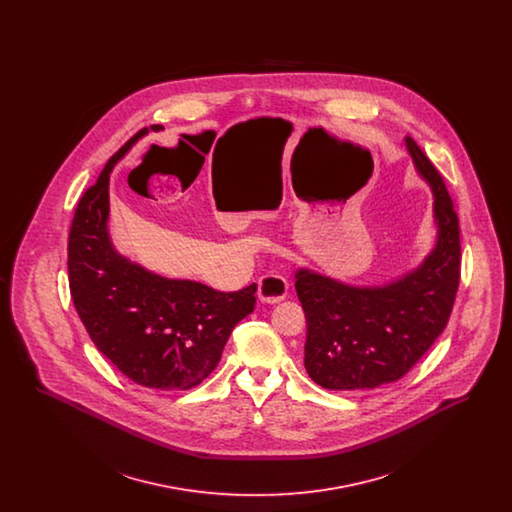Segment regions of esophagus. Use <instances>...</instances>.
Wrapping results in <instances>:
<instances>
[{"instance_id":"1","label":"esophagus","mask_w":512,"mask_h":512,"mask_svg":"<svg viewBox=\"0 0 512 512\" xmlns=\"http://www.w3.org/2000/svg\"><path fill=\"white\" fill-rule=\"evenodd\" d=\"M290 290V284L288 280L282 276V274H265L259 278V288H257V297L268 303V305H276L280 301L286 299Z\"/></svg>"}]
</instances>
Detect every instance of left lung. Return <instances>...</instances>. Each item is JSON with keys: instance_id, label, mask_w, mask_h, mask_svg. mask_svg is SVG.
<instances>
[{"instance_id": "8db88e82", "label": "left lung", "mask_w": 512, "mask_h": 512, "mask_svg": "<svg viewBox=\"0 0 512 512\" xmlns=\"http://www.w3.org/2000/svg\"><path fill=\"white\" fill-rule=\"evenodd\" d=\"M414 169L434 195L436 244L418 267L382 286H355L295 270L307 318L305 368L326 390H374L403 378L443 332L459 288V217L443 178L405 138Z\"/></svg>"}]
</instances>
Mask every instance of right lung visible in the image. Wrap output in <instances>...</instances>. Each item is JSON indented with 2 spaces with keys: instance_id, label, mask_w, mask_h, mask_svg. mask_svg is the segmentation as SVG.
<instances>
[{
  "instance_id": "1",
  "label": "right lung",
  "mask_w": 512,
  "mask_h": 512,
  "mask_svg": "<svg viewBox=\"0 0 512 512\" xmlns=\"http://www.w3.org/2000/svg\"><path fill=\"white\" fill-rule=\"evenodd\" d=\"M149 130L163 126L130 138L82 195L69 234V284L90 338L124 376L151 390H190L215 370L234 326L253 313L257 286L217 292L155 274L115 249L109 176Z\"/></svg>"
}]
</instances>
